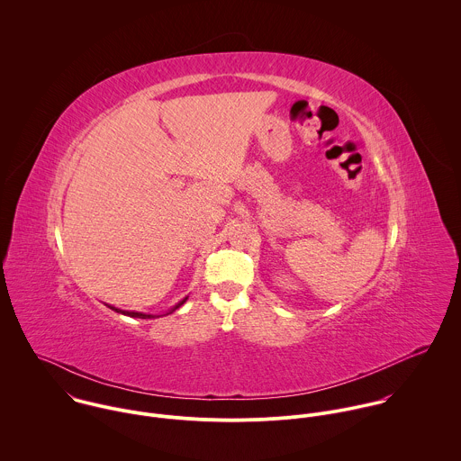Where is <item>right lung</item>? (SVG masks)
Wrapping results in <instances>:
<instances>
[{"label": "right lung", "mask_w": 461, "mask_h": 461, "mask_svg": "<svg viewBox=\"0 0 461 461\" xmlns=\"http://www.w3.org/2000/svg\"><path fill=\"white\" fill-rule=\"evenodd\" d=\"M185 303V299L180 303V304H176V306L173 307L169 312H173L176 307L182 306ZM111 309H114V311H118V312H123V314H129V316H136V318H154L152 314H145V312H132V311H122V309H116V307H111Z\"/></svg>", "instance_id": "obj_1"}]
</instances>
